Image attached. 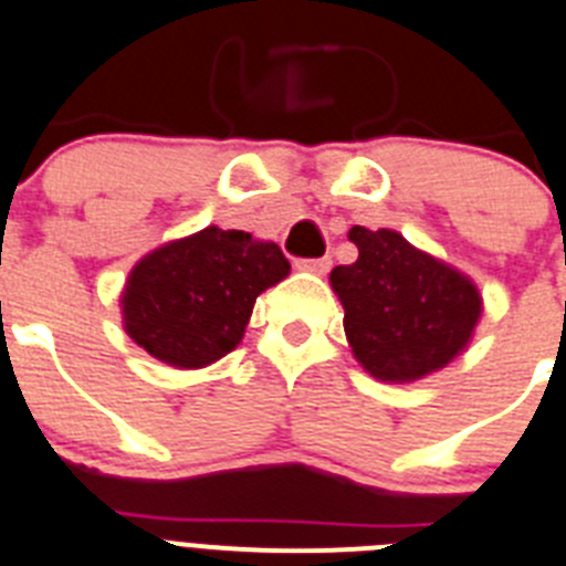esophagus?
Instances as JSON below:
<instances>
[{"label": "esophagus", "instance_id": "obj_1", "mask_svg": "<svg viewBox=\"0 0 566 566\" xmlns=\"http://www.w3.org/2000/svg\"><path fill=\"white\" fill-rule=\"evenodd\" d=\"M298 270H307V273H327L331 270V255H322V259H298Z\"/></svg>", "mask_w": 566, "mask_h": 566}]
</instances>
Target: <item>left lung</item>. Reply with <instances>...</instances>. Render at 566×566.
Listing matches in <instances>:
<instances>
[{
	"label": "left lung",
	"mask_w": 566,
	"mask_h": 566,
	"mask_svg": "<svg viewBox=\"0 0 566 566\" xmlns=\"http://www.w3.org/2000/svg\"><path fill=\"white\" fill-rule=\"evenodd\" d=\"M354 264L331 270L356 363L382 382L440 371L467 348L483 302L469 275L394 230L350 227Z\"/></svg>",
	"instance_id": "left-lung-1"
}]
</instances>
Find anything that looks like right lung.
<instances>
[{
	"mask_svg": "<svg viewBox=\"0 0 566 566\" xmlns=\"http://www.w3.org/2000/svg\"><path fill=\"white\" fill-rule=\"evenodd\" d=\"M287 273L273 241L207 227L137 261L120 296L123 327L160 363L203 368L239 345L259 293Z\"/></svg>",
	"mask_w": 566,
	"mask_h": 566,
	"instance_id": "add662e5",
	"label": "right lung"
}]
</instances>
